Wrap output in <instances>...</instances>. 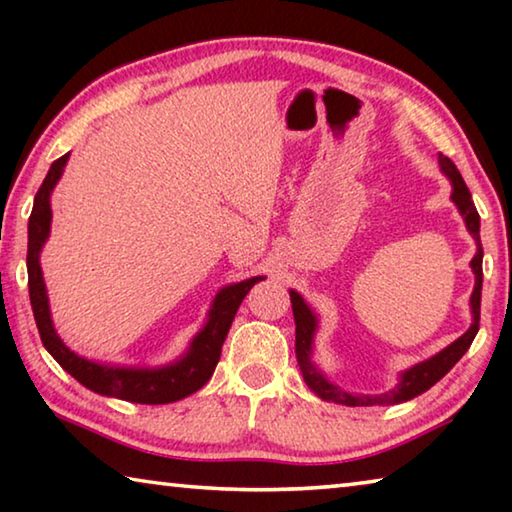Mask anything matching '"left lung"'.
I'll list each match as a JSON object with an SVG mask.
<instances>
[{
  "label": "left lung",
  "instance_id": "1",
  "mask_svg": "<svg viewBox=\"0 0 512 512\" xmlns=\"http://www.w3.org/2000/svg\"><path fill=\"white\" fill-rule=\"evenodd\" d=\"M440 167H443L449 180H452V185H454L452 201L456 203L458 210H461L467 230L472 232V237L476 239V246H479V250H476V255L472 259V271L476 275V284H474L472 300H470L474 323L461 336V339H456L452 345H449V348L438 352L436 357H431L429 361H422V363H418V366H413L411 370H406L400 379V384H397V388H393V391L381 393V395H350V393L341 391V388H336L334 384H329V381L316 370L314 363H311V341H314V332H316V316L311 314V309L305 305V300H302L296 291H291L293 318H296V357H298L302 377H305L307 386L318 397H323V400L345 404V406H379V404H397V402L413 400V397H418L420 393L429 391L436 381L443 379L447 372L456 366V361L467 352V348H470L474 341L476 332H479L481 284H483V266H481L483 248H481V235H479V212H476L470 189H467L463 176L458 173L456 164L449 158H443V155H440Z\"/></svg>",
  "mask_w": 512,
  "mask_h": 512
}]
</instances>
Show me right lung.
<instances>
[{"mask_svg":"<svg viewBox=\"0 0 512 512\" xmlns=\"http://www.w3.org/2000/svg\"><path fill=\"white\" fill-rule=\"evenodd\" d=\"M67 158L69 153H65L63 158H58L51 164L49 173L38 189L36 201H33V212L29 216V298L42 345H45L51 357L63 366V370H67L69 375L79 379L85 388H90V391L99 395L117 397V400L135 404H169L183 400V397L196 393L198 388H203L207 381H210L216 363L221 359L223 341L230 332V325L232 320H235L241 300H244L246 293L253 289L259 280H264V277H250L246 282L225 287L219 296H216L210 311V320H207V325L196 334L192 348H189L183 359L173 363V366L158 370L112 368L74 354L72 350L65 348V343L60 341L54 325H51L45 280H42L40 271V248L49 237L51 225L49 196L51 189L58 183V178L63 176Z\"/></svg>","mask_w":512,"mask_h":512,"instance_id":"right-lung-1","label":"right lung"}]
</instances>
